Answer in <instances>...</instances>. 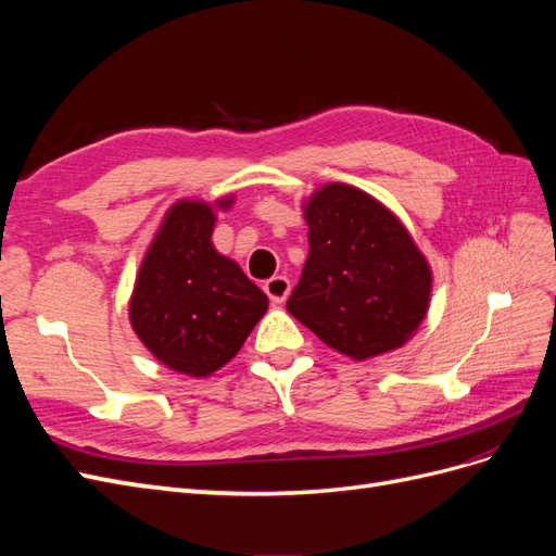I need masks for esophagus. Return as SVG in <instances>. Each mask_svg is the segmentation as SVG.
Masks as SVG:
<instances>
[{"instance_id": "1", "label": "esophagus", "mask_w": 556, "mask_h": 556, "mask_svg": "<svg viewBox=\"0 0 556 556\" xmlns=\"http://www.w3.org/2000/svg\"><path fill=\"white\" fill-rule=\"evenodd\" d=\"M264 292H266L268 299L274 301V304H282V301L288 299V294H290V280L285 278V276L268 278V280L264 282Z\"/></svg>"}]
</instances>
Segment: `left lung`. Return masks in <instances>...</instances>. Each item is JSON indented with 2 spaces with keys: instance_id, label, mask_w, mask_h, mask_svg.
Wrapping results in <instances>:
<instances>
[{
  "instance_id": "1",
  "label": "left lung",
  "mask_w": 556,
  "mask_h": 556,
  "mask_svg": "<svg viewBox=\"0 0 556 556\" xmlns=\"http://www.w3.org/2000/svg\"><path fill=\"white\" fill-rule=\"evenodd\" d=\"M308 260L288 311L352 359L401 348L429 311L431 268L378 199L329 182L306 204Z\"/></svg>"
}]
</instances>
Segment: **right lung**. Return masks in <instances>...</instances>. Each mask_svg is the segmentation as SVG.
Here are the masks:
<instances>
[{"mask_svg":"<svg viewBox=\"0 0 556 556\" xmlns=\"http://www.w3.org/2000/svg\"><path fill=\"white\" fill-rule=\"evenodd\" d=\"M231 201H176L129 299V323L141 343L192 378H208L233 359L268 308L266 294L211 243L215 208L227 211Z\"/></svg>","mask_w":556,"mask_h":556,"instance_id":"add662e5","label":"right lung"}]
</instances>
